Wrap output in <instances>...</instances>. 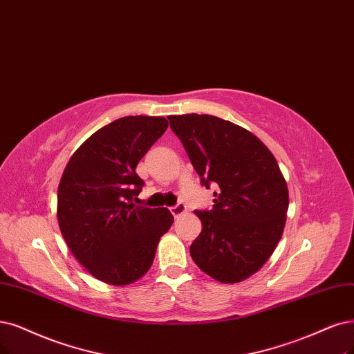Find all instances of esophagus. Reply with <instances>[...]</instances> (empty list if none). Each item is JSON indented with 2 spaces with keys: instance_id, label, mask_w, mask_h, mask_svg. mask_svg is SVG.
<instances>
[{
  "instance_id": "1",
  "label": "esophagus",
  "mask_w": 354,
  "mask_h": 354,
  "mask_svg": "<svg viewBox=\"0 0 354 354\" xmlns=\"http://www.w3.org/2000/svg\"><path fill=\"white\" fill-rule=\"evenodd\" d=\"M187 212H188L187 205L182 204V203H179V204L174 205V207H170V213H172L175 217H179V216H182V214H185Z\"/></svg>"
}]
</instances>
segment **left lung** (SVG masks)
Wrapping results in <instances>:
<instances>
[{"mask_svg":"<svg viewBox=\"0 0 354 354\" xmlns=\"http://www.w3.org/2000/svg\"><path fill=\"white\" fill-rule=\"evenodd\" d=\"M201 185L217 187L212 210H195L203 230L194 263L220 283H239L263 267L281 239L289 191L276 157L250 131L213 115H170Z\"/></svg>","mask_w":354,"mask_h":354,"instance_id":"1","label":"left lung"}]
</instances>
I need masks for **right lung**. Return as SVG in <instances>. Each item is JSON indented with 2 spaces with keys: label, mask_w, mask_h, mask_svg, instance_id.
Here are the masks:
<instances>
[{
  "label": "right lung",
  "mask_w": 354,
  "mask_h": 354,
  "mask_svg": "<svg viewBox=\"0 0 354 354\" xmlns=\"http://www.w3.org/2000/svg\"><path fill=\"white\" fill-rule=\"evenodd\" d=\"M166 128L163 116L120 118L88 137L64 169L57 208L62 238L103 283L141 279L174 223L165 207L134 204L144 185L136 167Z\"/></svg>",
  "instance_id": "1"
}]
</instances>
